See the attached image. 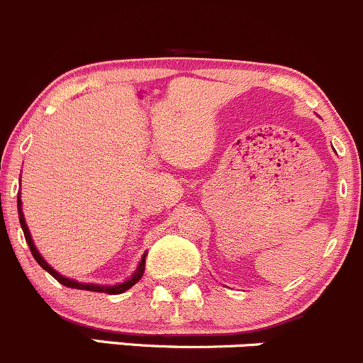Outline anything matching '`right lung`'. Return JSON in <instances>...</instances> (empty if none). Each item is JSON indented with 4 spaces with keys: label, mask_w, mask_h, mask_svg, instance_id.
Segmentation results:
<instances>
[{
    "label": "right lung",
    "mask_w": 363,
    "mask_h": 363,
    "mask_svg": "<svg viewBox=\"0 0 363 363\" xmlns=\"http://www.w3.org/2000/svg\"><path fill=\"white\" fill-rule=\"evenodd\" d=\"M17 208H18V218H21V227H22V230H24L26 242L29 244V249H30V252H33L34 259L38 261V264H40V267L43 268V270L48 272V274L52 275L53 279H57L58 282L62 284V286H65V287H72V289H81V291L107 292V294H121V292H124V291L131 289V287H133L135 284L138 282V280L142 279V277H143V272H145V256H147V255H143V256H142V261H140V264H138V268H136V270H135V274L131 275L130 279H128V280H124V282L116 284V286H99V284H83V282H77V280L67 279V277L60 275V274H58V272L53 270V268L50 267L48 263H46L45 258H43V256L40 255V251H38L36 245H34V242H33V237H30L29 228H27V225H26L24 213H22V201H21V194H18V197H17Z\"/></svg>",
    "instance_id": "right-lung-1"
}]
</instances>
